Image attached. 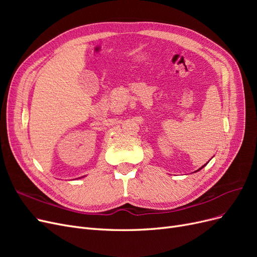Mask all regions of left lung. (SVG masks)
Here are the masks:
<instances>
[{
    "label": "left lung",
    "mask_w": 257,
    "mask_h": 257,
    "mask_svg": "<svg viewBox=\"0 0 257 257\" xmlns=\"http://www.w3.org/2000/svg\"><path fill=\"white\" fill-rule=\"evenodd\" d=\"M207 163H208V162H207ZM207 163H206V164H205V165H204V166H201V167H200V168H199V169H197V170H196V172H199V170H200V169H201V168H204V167H205V166H206V165H207ZM196 172H195V173H196Z\"/></svg>",
    "instance_id": "1"
}]
</instances>
